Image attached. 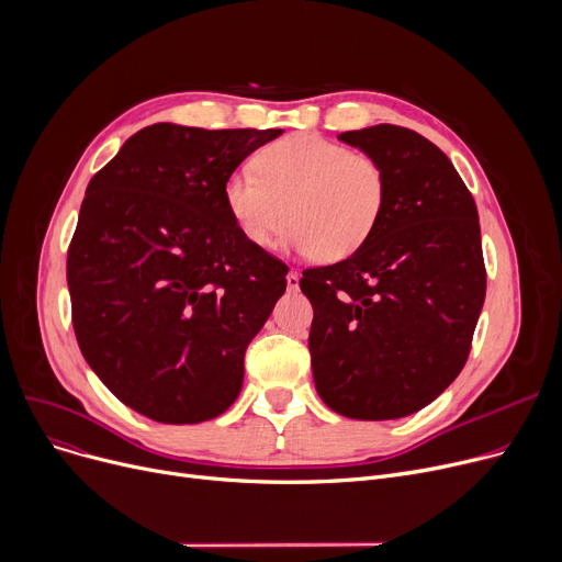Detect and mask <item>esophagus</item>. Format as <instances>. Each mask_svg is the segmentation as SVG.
<instances>
[{"instance_id":"34e87169","label":"esophagus","mask_w":562,"mask_h":562,"mask_svg":"<svg viewBox=\"0 0 562 562\" xmlns=\"http://www.w3.org/2000/svg\"><path fill=\"white\" fill-rule=\"evenodd\" d=\"M286 286H289V291H299V286H301V273L299 271L286 273Z\"/></svg>"}]
</instances>
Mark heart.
Segmentation results:
<instances>
[{"instance_id":"b5f03b06","label":"heart","mask_w":562,"mask_h":562,"mask_svg":"<svg viewBox=\"0 0 562 562\" xmlns=\"http://www.w3.org/2000/svg\"><path fill=\"white\" fill-rule=\"evenodd\" d=\"M223 182L225 210L255 248L282 229L280 246L335 261L356 252L385 210L387 180L378 161L318 134H293Z\"/></svg>"}]
</instances>
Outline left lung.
<instances>
[{"label": "left lung", "instance_id": "obj_1", "mask_svg": "<svg viewBox=\"0 0 562 562\" xmlns=\"http://www.w3.org/2000/svg\"><path fill=\"white\" fill-rule=\"evenodd\" d=\"M339 140L380 164L387 195L356 252L303 271L314 385L337 415L401 419L467 362L485 301L479 210L449 157L417 132L373 125Z\"/></svg>", "mask_w": 562, "mask_h": 562}]
</instances>
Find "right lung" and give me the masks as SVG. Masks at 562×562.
Masks as SVG:
<instances>
[{"label":"right lung","instance_id":"add662e5","mask_svg":"<svg viewBox=\"0 0 562 562\" xmlns=\"http://www.w3.org/2000/svg\"><path fill=\"white\" fill-rule=\"evenodd\" d=\"M280 134L157 123L88 182L68 250L72 326L88 367L147 419L200 424L241 392L289 269L236 229L223 182Z\"/></svg>","mask_w":562,"mask_h":562}]
</instances>
